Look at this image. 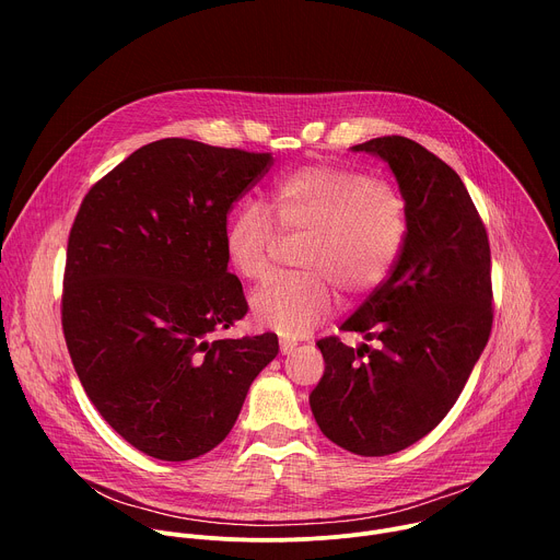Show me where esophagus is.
Here are the masks:
<instances>
[{
    "label": "esophagus",
    "instance_id": "34e87169",
    "mask_svg": "<svg viewBox=\"0 0 560 560\" xmlns=\"http://www.w3.org/2000/svg\"><path fill=\"white\" fill-rule=\"evenodd\" d=\"M279 346H281V354H292L296 350V341L292 339H281Z\"/></svg>",
    "mask_w": 560,
    "mask_h": 560
}]
</instances>
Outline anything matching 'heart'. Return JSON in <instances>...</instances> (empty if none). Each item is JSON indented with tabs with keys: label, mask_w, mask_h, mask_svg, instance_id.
Wrapping results in <instances>:
<instances>
[{
	"label": "heart",
	"mask_w": 560,
	"mask_h": 560,
	"mask_svg": "<svg viewBox=\"0 0 560 560\" xmlns=\"http://www.w3.org/2000/svg\"><path fill=\"white\" fill-rule=\"evenodd\" d=\"M238 208L223 232L236 275H268L283 236H301L296 266L305 272L268 279L250 299L255 324L285 337H305L337 307L332 280L350 294L372 290L401 253L408 219L394 186L341 166H303L279 177L264 201ZM268 211L276 224L272 226Z\"/></svg>",
	"instance_id": "b5f03b06"
}]
</instances>
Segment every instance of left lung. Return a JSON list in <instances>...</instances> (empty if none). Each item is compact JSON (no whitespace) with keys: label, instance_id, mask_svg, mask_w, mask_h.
I'll use <instances>...</instances> for the list:
<instances>
[{"label":"left lung","instance_id":"left-lung-1","mask_svg":"<svg viewBox=\"0 0 560 560\" xmlns=\"http://www.w3.org/2000/svg\"><path fill=\"white\" fill-rule=\"evenodd\" d=\"M385 162L406 201L401 255L341 326L316 346L326 372L310 394L322 432L361 456L406 450L456 404L492 330V261L486 225L460 177L408 137L352 145Z\"/></svg>","mask_w":560,"mask_h":560}]
</instances>
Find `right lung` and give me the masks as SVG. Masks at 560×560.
Here are the masks:
<instances>
[{"instance_id":"right-lung-1","label":"right lung","mask_w":560,"mask_h":560,"mask_svg":"<svg viewBox=\"0 0 560 560\" xmlns=\"http://www.w3.org/2000/svg\"><path fill=\"white\" fill-rule=\"evenodd\" d=\"M272 154L159 139L97 182L68 236L61 326L89 398L139 452L190 460L232 430L277 335L214 339L248 303L223 250Z\"/></svg>"}]
</instances>
